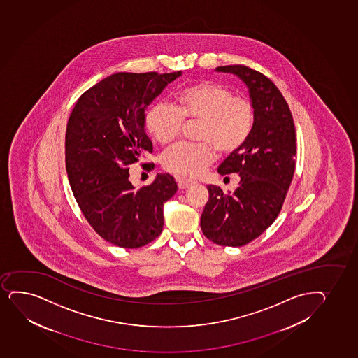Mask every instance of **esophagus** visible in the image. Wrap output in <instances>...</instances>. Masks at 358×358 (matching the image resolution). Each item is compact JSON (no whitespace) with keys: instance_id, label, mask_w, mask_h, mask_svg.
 <instances>
[{"instance_id":"obj_1","label":"esophagus","mask_w":358,"mask_h":358,"mask_svg":"<svg viewBox=\"0 0 358 358\" xmlns=\"http://www.w3.org/2000/svg\"><path fill=\"white\" fill-rule=\"evenodd\" d=\"M177 182L180 189H187L189 186L194 185V181L184 179V178H177Z\"/></svg>"}]
</instances>
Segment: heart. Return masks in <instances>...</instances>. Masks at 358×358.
Returning a JSON list of instances; mask_svg holds the SVG:
<instances>
[{"label":"heart","mask_w":358,"mask_h":358,"mask_svg":"<svg viewBox=\"0 0 358 358\" xmlns=\"http://www.w3.org/2000/svg\"><path fill=\"white\" fill-rule=\"evenodd\" d=\"M186 122H201L198 138L203 143H180L164 152L166 171L181 177H197L216 157V150L231 154L243 147L255 127V107L248 99L236 96L221 83L204 81L181 90L178 107L154 103L145 115L150 135L161 144L180 136Z\"/></svg>","instance_id":"heart-1"}]
</instances>
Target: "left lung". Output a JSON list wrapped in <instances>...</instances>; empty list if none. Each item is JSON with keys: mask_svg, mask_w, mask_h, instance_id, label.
<instances>
[{"mask_svg": "<svg viewBox=\"0 0 358 358\" xmlns=\"http://www.w3.org/2000/svg\"><path fill=\"white\" fill-rule=\"evenodd\" d=\"M216 71L236 75L246 85L255 127L246 143L217 169L221 176L238 173V187L223 194L221 187L208 186L201 227L213 243L240 247L258 238L280 214L295 171V125L285 99L265 75L245 66Z\"/></svg>", "mask_w": 358, "mask_h": 358, "instance_id": "8db88e82", "label": "left lung"}]
</instances>
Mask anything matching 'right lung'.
<instances>
[{"instance_id": "add662e5", "label": "right lung", "mask_w": 358, "mask_h": 358, "mask_svg": "<svg viewBox=\"0 0 358 358\" xmlns=\"http://www.w3.org/2000/svg\"><path fill=\"white\" fill-rule=\"evenodd\" d=\"M180 75L117 73L85 92L70 115V186L88 223L115 246H144L164 228V203L178 189L174 178L162 173L150 185L135 189L129 169L152 152L144 129L145 108ZM142 166L150 171L154 164Z\"/></svg>"}]
</instances>
